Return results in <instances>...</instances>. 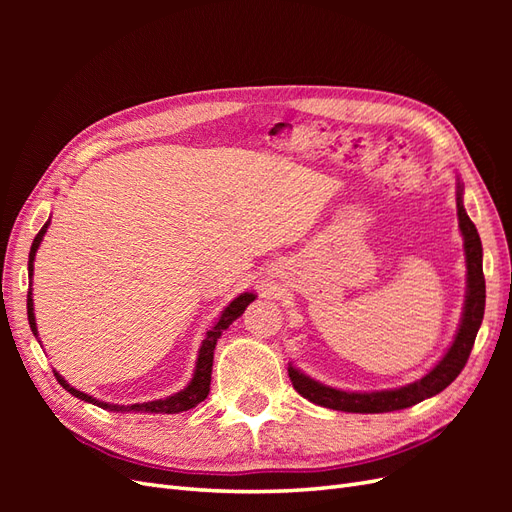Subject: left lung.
<instances>
[{
    "instance_id": "8db88e82",
    "label": "left lung",
    "mask_w": 512,
    "mask_h": 512,
    "mask_svg": "<svg viewBox=\"0 0 512 512\" xmlns=\"http://www.w3.org/2000/svg\"><path fill=\"white\" fill-rule=\"evenodd\" d=\"M457 218H459V230L463 237V252H466V269H468L466 301H463L461 322H459L453 344L444 352V356L436 363V367L429 369L421 380L399 386V389L359 393V391L333 389V386H327L314 378L305 376L299 367H294L290 363L288 376L294 391L322 408L359 412V414H378V412L404 410L418 404V401L438 395L461 374V369L468 363V356L472 352L480 322H483V316H485V275H483V245H480L478 230L468 218L466 207H463V183L459 181V177H457Z\"/></svg>"
}]
</instances>
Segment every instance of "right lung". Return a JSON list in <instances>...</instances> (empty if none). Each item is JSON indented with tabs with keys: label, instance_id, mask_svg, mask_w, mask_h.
<instances>
[{
	"label": "right lung",
	"instance_id": "add662e5",
	"mask_svg": "<svg viewBox=\"0 0 512 512\" xmlns=\"http://www.w3.org/2000/svg\"><path fill=\"white\" fill-rule=\"evenodd\" d=\"M51 220L46 222L40 232L36 235L34 243H32V250H29V262H27V273H29V290H27V320H29V327H32L34 335L38 337V327H36V316H34V297H32V275H34V258L38 247L46 235V228H49ZM256 299L254 292H241L239 297L232 299L226 307L224 312L220 314L218 322L213 324V329L207 331L203 344H200L198 350V359H196V367H194V374L192 380L188 382L183 391L175 393V395H168L164 399H153V401H145V404H132V406H119V404H106V401H100L96 397H91L83 391H76L74 386H70L64 378H61L57 371H55V378L57 382L64 386L68 393H72L74 397H79L87 404H96L104 410H111V412H149V414H177L183 410H190L194 406H198L200 401H205L209 395V384H211V367H213V350L215 344H218V339L222 337V333L230 327L232 322H235L243 312L245 307L250 305Z\"/></svg>",
	"mask_w": 512,
	"mask_h": 512
}]
</instances>
